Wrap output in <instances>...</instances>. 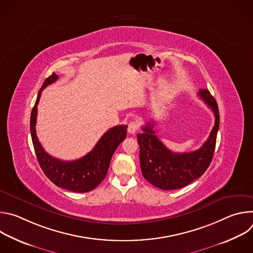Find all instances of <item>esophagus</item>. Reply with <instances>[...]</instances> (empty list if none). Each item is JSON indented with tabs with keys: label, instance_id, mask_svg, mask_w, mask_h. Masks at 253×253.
<instances>
[{
	"label": "esophagus",
	"instance_id": "34e87169",
	"mask_svg": "<svg viewBox=\"0 0 253 253\" xmlns=\"http://www.w3.org/2000/svg\"><path fill=\"white\" fill-rule=\"evenodd\" d=\"M137 130H138V124H137V122L132 121V122H130V123L128 124V132H129L130 134L136 133Z\"/></svg>",
	"mask_w": 253,
	"mask_h": 253
}]
</instances>
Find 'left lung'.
Listing matches in <instances>:
<instances>
[{
  "label": "left lung",
  "instance_id": "left-lung-1",
  "mask_svg": "<svg viewBox=\"0 0 253 253\" xmlns=\"http://www.w3.org/2000/svg\"><path fill=\"white\" fill-rule=\"evenodd\" d=\"M198 96L214 113L215 123L203 145L192 152L175 153L169 150L156 136L154 121L142 127L137 134L140 147L141 171L148 182L163 190L182 188L199 178L211 163L219 128V111L216 100L206 89H200Z\"/></svg>",
  "mask_w": 253,
  "mask_h": 253
}]
</instances>
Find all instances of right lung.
<instances>
[{
    "label": "right lung",
    "mask_w": 253,
    "mask_h": 253,
    "mask_svg": "<svg viewBox=\"0 0 253 253\" xmlns=\"http://www.w3.org/2000/svg\"><path fill=\"white\" fill-rule=\"evenodd\" d=\"M58 78V75L53 73L45 80L32 109L30 131L35 153L43 172L55 185L73 192H89L95 189L107 175L115 150L126 138L127 125L115 126L108 130L97 142L96 146L80 159L63 161L48 154L38 140L35 127L42 91L56 82Z\"/></svg>",
    "instance_id": "obj_1"
}]
</instances>
